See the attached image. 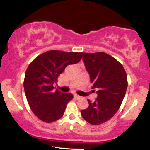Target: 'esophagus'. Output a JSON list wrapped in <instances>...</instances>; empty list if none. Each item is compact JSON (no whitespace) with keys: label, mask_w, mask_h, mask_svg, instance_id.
<instances>
[{"label":"esophagus","mask_w":150,"mask_h":150,"mask_svg":"<svg viewBox=\"0 0 150 150\" xmlns=\"http://www.w3.org/2000/svg\"><path fill=\"white\" fill-rule=\"evenodd\" d=\"M74 97H75V99H80V97L79 95H77V94H75V95H74Z\"/></svg>","instance_id":"34e87169"}]
</instances>
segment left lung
I'll return each instance as SVG.
<instances>
[{
	"label": "left lung",
	"mask_w": 150,
	"mask_h": 150,
	"mask_svg": "<svg viewBox=\"0 0 150 150\" xmlns=\"http://www.w3.org/2000/svg\"><path fill=\"white\" fill-rule=\"evenodd\" d=\"M83 61L98 96L94 102L87 99L89 106L81 115L90 124L99 125L119 109L128 87L127 74L121 63L106 53H84Z\"/></svg>",
	"instance_id": "left-lung-1"
}]
</instances>
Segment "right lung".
I'll return each mask as SVG.
<instances>
[{"instance_id":"add662e5","label":"right lung","mask_w":150,"mask_h":150,"mask_svg":"<svg viewBox=\"0 0 150 150\" xmlns=\"http://www.w3.org/2000/svg\"><path fill=\"white\" fill-rule=\"evenodd\" d=\"M82 55L51 50L38 56L29 65L24 80L25 95L32 112L42 121L49 123L63 116L73 96L54 90L53 85L67 65L78 63Z\"/></svg>"}]
</instances>
